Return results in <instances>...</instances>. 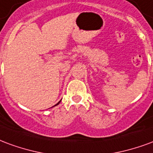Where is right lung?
I'll return each instance as SVG.
<instances>
[{
  "instance_id": "right-lung-1",
  "label": "right lung",
  "mask_w": 153,
  "mask_h": 153,
  "mask_svg": "<svg viewBox=\"0 0 153 153\" xmlns=\"http://www.w3.org/2000/svg\"><path fill=\"white\" fill-rule=\"evenodd\" d=\"M58 103H59V102H58ZM58 103H57V104H56V105H58ZM56 105H54V106H56Z\"/></svg>"
}]
</instances>
